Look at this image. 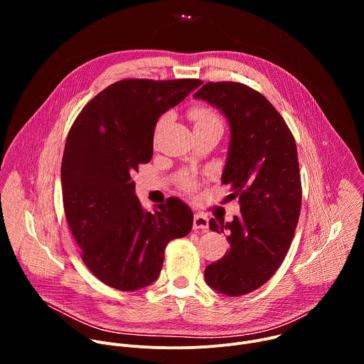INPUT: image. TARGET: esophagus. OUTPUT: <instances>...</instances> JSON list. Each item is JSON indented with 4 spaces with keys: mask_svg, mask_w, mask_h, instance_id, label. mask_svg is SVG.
<instances>
[{
    "mask_svg": "<svg viewBox=\"0 0 364 364\" xmlns=\"http://www.w3.org/2000/svg\"><path fill=\"white\" fill-rule=\"evenodd\" d=\"M207 228H209V219H207L204 215H194V219H193V229L197 230V229H201V230H205Z\"/></svg>",
    "mask_w": 364,
    "mask_h": 364,
    "instance_id": "1",
    "label": "esophagus"
}]
</instances>
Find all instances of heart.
Masks as SVG:
<instances>
[{
    "label": "heart",
    "mask_w": 364,
    "mask_h": 364,
    "mask_svg": "<svg viewBox=\"0 0 364 364\" xmlns=\"http://www.w3.org/2000/svg\"><path fill=\"white\" fill-rule=\"evenodd\" d=\"M188 115L194 124V129L207 128V127H222V121H220L219 115L212 108L205 107V105H198V107L191 108ZM166 121H167V115H164L159 119L157 125H155V134H157L163 128ZM196 184H197L196 180H193L191 177H184L181 180V188L187 193L193 191L196 188Z\"/></svg>",
    "instance_id": "obj_1"
}]
</instances>
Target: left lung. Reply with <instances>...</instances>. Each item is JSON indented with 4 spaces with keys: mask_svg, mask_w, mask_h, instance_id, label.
<instances>
[{
    "mask_svg": "<svg viewBox=\"0 0 364 364\" xmlns=\"http://www.w3.org/2000/svg\"><path fill=\"white\" fill-rule=\"evenodd\" d=\"M194 97L229 121L222 184L240 203V215L230 223L209 222L215 232L229 230L230 249L204 269L205 282L229 296L245 295L277 272L295 233L302 198L295 139L272 103L243 83L209 82Z\"/></svg>",
    "mask_w": 364,
    "mask_h": 364,
    "instance_id": "8db88e82",
    "label": "left lung"
}]
</instances>
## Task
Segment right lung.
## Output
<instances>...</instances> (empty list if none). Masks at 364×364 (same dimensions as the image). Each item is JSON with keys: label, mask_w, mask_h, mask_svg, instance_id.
<instances>
[{"label": "right lung", "mask_w": 364, "mask_h": 364, "mask_svg": "<svg viewBox=\"0 0 364 364\" xmlns=\"http://www.w3.org/2000/svg\"><path fill=\"white\" fill-rule=\"evenodd\" d=\"M198 79H124L99 92L75 119L62 160L63 207L82 261L103 284L136 291L159 278L170 240L190 233L180 198L145 212L131 174L152 159L159 118Z\"/></svg>", "instance_id": "right-lung-1"}]
</instances>
